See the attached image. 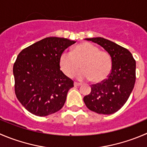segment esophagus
Wrapping results in <instances>:
<instances>
[{"mask_svg": "<svg viewBox=\"0 0 147 147\" xmlns=\"http://www.w3.org/2000/svg\"><path fill=\"white\" fill-rule=\"evenodd\" d=\"M81 85L80 82H74V85H75V87L76 86H80V85Z\"/></svg>", "mask_w": 147, "mask_h": 147, "instance_id": "esophagus-1", "label": "esophagus"}]
</instances>
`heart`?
I'll use <instances>...</instances> for the list:
<instances>
[{
  "mask_svg": "<svg viewBox=\"0 0 147 147\" xmlns=\"http://www.w3.org/2000/svg\"><path fill=\"white\" fill-rule=\"evenodd\" d=\"M80 65L82 70L78 74L79 79L100 82L109 75L112 59L108 52L100 51L98 47L89 42L77 45L72 52L65 51L59 58L61 69L68 77H73Z\"/></svg>",
  "mask_w": 147,
  "mask_h": 147,
  "instance_id": "b5f03b06",
  "label": "heart"
}]
</instances>
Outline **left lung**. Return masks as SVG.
<instances>
[{"label":"left lung","instance_id":"left-lung-1","mask_svg":"<svg viewBox=\"0 0 147 147\" xmlns=\"http://www.w3.org/2000/svg\"><path fill=\"white\" fill-rule=\"evenodd\" d=\"M86 40L100 45L112 59V68L108 78L91 85V92L83 98L85 105L99 114H113L129 99L136 80V61L126 48L102 37Z\"/></svg>","mask_w":147,"mask_h":147}]
</instances>
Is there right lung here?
I'll return each instance as SVG.
<instances>
[{"instance_id": "1", "label": "right lung", "mask_w": 147, "mask_h": 147, "mask_svg": "<svg viewBox=\"0 0 147 147\" xmlns=\"http://www.w3.org/2000/svg\"><path fill=\"white\" fill-rule=\"evenodd\" d=\"M75 41L47 37L23 49L13 65L15 93L32 114L46 116L61 109L72 80L60 70L59 58Z\"/></svg>"}]
</instances>
